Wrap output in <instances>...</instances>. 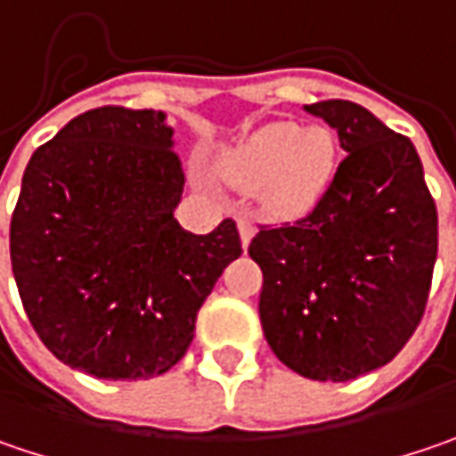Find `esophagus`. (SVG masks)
Masks as SVG:
<instances>
[{
	"label": "esophagus",
	"instance_id": "obj_1",
	"mask_svg": "<svg viewBox=\"0 0 456 456\" xmlns=\"http://www.w3.org/2000/svg\"><path fill=\"white\" fill-rule=\"evenodd\" d=\"M237 229H240V240H242V248H248L250 245V240H253L255 234V224L248 219V216H240L237 219Z\"/></svg>",
	"mask_w": 456,
	"mask_h": 456
}]
</instances>
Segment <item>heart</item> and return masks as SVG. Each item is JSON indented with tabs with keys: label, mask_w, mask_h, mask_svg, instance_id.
<instances>
[{
	"label": "heart",
	"mask_w": 456,
	"mask_h": 456,
	"mask_svg": "<svg viewBox=\"0 0 456 456\" xmlns=\"http://www.w3.org/2000/svg\"><path fill=\"white\" fill-rule=\"evenodd\" d=\"M335 139L325 126L268 123L224 159L227 177L245 191H263L279 216H299L328 191Z\"/></svg>",
	"instance_id": "obj_1"
}]
</instances>
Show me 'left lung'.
I'll list each match as a JSON object with an SVG mask.
<instances>
[{
    "label": "left lung",
    "mask_w": 456,
    "mask_h": 456,
    "mask_svg": "<svg viewBox=\"0 0 456 456\" xmlns=\"http://www.w3.org/2000/svg\"><path fill=\"white\" fill-rule=\"evenodd\" d=\"M338 131L346 159L294 224L260 227V325L271 351L317 382L389 363L428 302L439 216L413 142L348 100L305 105Z\"/></svg>",
    "instance_id": "obj_1"
}]
</instances>
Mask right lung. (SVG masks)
<instances>
[{
	"mask_svg": "<svg viewBox=\"0 0 456 456\" xmlns=\"http://www.w3.org/2000/svg\"><path fill=\"white\" fill-rule=\"evenodd\" d=\"M162 110L102 105L30 157L10 224L25 314L43 346L97 379H149L180 362L216 279L242 255L224 219L177 224L185 175Z\"/></svg>",
	"mask_w": 456,
	"mask_h": 456,
	"instance_id": "add662e5",
	"label": "right lung"
}]
</instances>
